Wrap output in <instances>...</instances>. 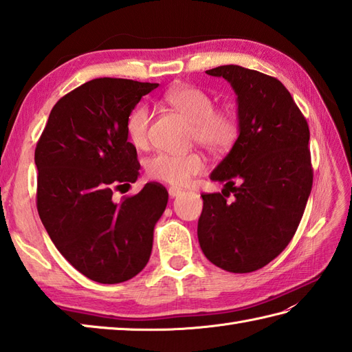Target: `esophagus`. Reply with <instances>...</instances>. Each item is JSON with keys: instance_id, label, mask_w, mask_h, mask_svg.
<instances>
[{"instance_id": "34e87169", "label": "esophagus", "mask_w": 352, "mask_h": 352, "mask_svg": "<svg viewBox=\"0 0 352 352\" xmlns=\"http://www.w3.org/2000/svg\"><path fill=\"white\" fill-rule=\"evenodd\" d=\"M168 192H169V197H170V198H175V197L182 195V193H183L182 189H177V188H169Z\"/></svg>"}]
</instances>
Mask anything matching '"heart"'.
Segmentation results:
<instances>
[{"label": "heart", "instance_id": "heart-1", "mask_svg": "<svg viewBox=\"0 0 352 352\" xmlns=\"http://www.w3.org/2000/svg\"><path fill=\"white\" fill-rule=\"evenodd\" d=\"M170 107L192 122V140L213 154H226L234 146L241 133V122L234 110L214 109V98L195 86H177L164 95ZM151 111L146 106H136L125 122V130L133 146L144 149L149 145ZM206 159L198 151L186 154L159 153L146 162V174L153 180L172 186H184L192 177L206 170Z\"/></svg>", "mask_w": 352, "mask_h": 352}]
</instances>
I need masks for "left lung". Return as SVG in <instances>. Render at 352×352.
<instances>
[{
    "instance_id": "8db88e82",
    "label": "left lung",
    "mask_w": 352,
    "mask_h": 352,
    "mask_svg": "<svg viewBox=\"0 0 352 352\" xmlns=\"http://www.w3.org/2000/svg\"><path fill=\"white\" fill-rule=\"evenodd\" d=\"M206 72L233 87L241 133L210 175L222 193L201 195L198 241L213 265L246 274L278 256L300 226L313 184L309 124L280 80L237 65Z\"/></svg>"
}]
</instances>
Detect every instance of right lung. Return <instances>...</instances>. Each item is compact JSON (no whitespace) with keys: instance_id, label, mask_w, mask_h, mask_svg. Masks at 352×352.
Listing matches in <instances>:
<instances>
[{"instance_id":"1","label":"right lung","mask_w":352,"mask_h":352,"mask_svg":"<svg viewBox=\"0 0 352 352\" xmlns=\"http://www.w3.org/2000/svg\"><path fill=\"white\" fill-rule=\"evenodd\" d=\"M157 86L87 81L56 102L36 145L41 221L62 256L96 283H122L146 266L168 204L166 189L153 183L119 203L111 198L138 180L140 164L125 122Z\"/></svg>"}]
</instances>
